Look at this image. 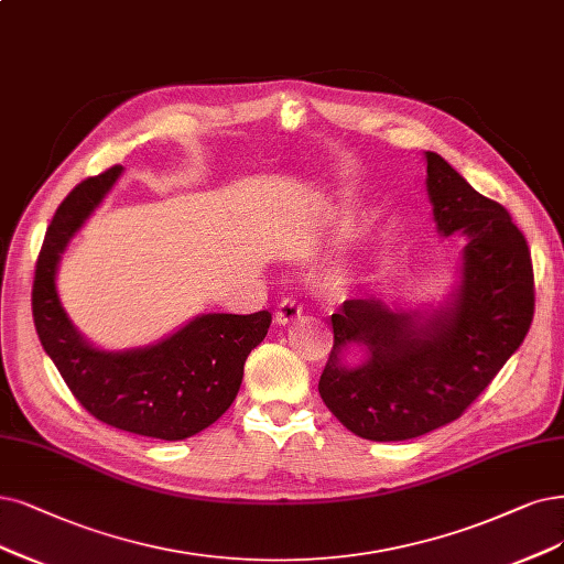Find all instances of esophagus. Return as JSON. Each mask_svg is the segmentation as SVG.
<instances>
[{"mask_svg": "<svg viewBox=\"0 0 564 564\" xmlns=\"http://www.w3.org/2000/svg\"><path fill=\"white\" fill-rule=\"evenodd\" d=\"M302 316V306L293 300V297H285L279 306H276V325H290V323H295L297 318Z\"/></svg>", "mask_w": 564, "mask_h": 564, "instance_id": "esophagus-1", "label": "esophagus"}]
</instances>
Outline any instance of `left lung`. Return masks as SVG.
I'll return each mask as SVG.
<instances>
[{"mask_svg": "<svg viewBox=\"0 0 564 564\" xmlns=\"http://www.w3.org/2000/svg\"><path fill=\"white\" fill-rule=\"evenodd\" d=\"M427 197L436 232H460L457 283L436 304L404 308L346 300L321 373L325 406L369 442H406L460 419L523 344L534 316L525 237L505 206L478 195L432 151Z\"/></svg>", "mask_w": 564, "mask_h": 564, "instance_id": "obj_1", "label": "left lung"}]
</instances>
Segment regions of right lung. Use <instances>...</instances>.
Wrapping results in <instances>:
<instances>
[{
    "label": "right lung",
    "mask_w": 564,
    "mask_h": 564,
    "mask_svg": "<svg viewBox=\"0 0 564 564\" xmlns=\"http://www.w3.org/2000/svg\"><path fill=\"white\" fill-rule=\"evenodd\" d=\"M120 174L122 166H111L78 183L57 206L36 262L34 327L74 398L97 421L178 442L214 425L232 406L243 362L267 337L271 314H199L170 337L122 350H104L83 337L59 302L57 269L69 241Z\"/></svg>",
    "instance_id": "right-lung-1"
}]
</instances>
